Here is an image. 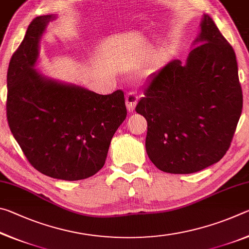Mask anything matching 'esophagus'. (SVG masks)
Returning a JSON list of instances; mask_svg holds the SVG:
<instances>
[{
	"instance_id": "1",
	"label": "esophagus",
	"mask_w": 249,
	"mask_h": 249,
	"mask_svg": "<svg viewBox=\"0 0 249 249\" xmlns=\"http://www.w3.org/2000/svg\"><path fill=\"white\" fill-rule=\"evenodd\" d=\"M138 101V96L135 92H129V93L126 94L125 98V103H126V107H127L128 112H133L135 107H136V103Z\"/></svg>"
}]
</instances>
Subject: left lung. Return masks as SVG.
<instances>
[{
	"label": "left lung",
	"mask_w": 249,
	"mask_h": 249,
	"mask_svg": "<svg viewBox=\"0 0 249 249\" xmlns=\"http://www.w3.org/2000/svg\"><path fill=\"white\" fill-rule=\"evenodd\" d=\"M185 64L156 71L136 112L147 121L146 151L159 170L193 174L223 158L243 108L234 49L204 14Z\"/></svg>",
	"instance_id": "8db88e82"
}]
</instances>
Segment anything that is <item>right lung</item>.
Listing matches in <instances>:
<instances>
[{
	"label": "right lung",
	"mask_w": 249,
	"mask_h": 249,
	"mask_svg": "<svg viewBox=\"0 0 249 249\" xmlns=\"http://www.w3.org/2000/svg\"><path fill=\"white\" fill-rule=\"evenodd\" d=\"M57 15L37 16L7 70L6 115L31 165L54 179L75 181L105 163L116 129L126 119L123 91L102 95L49 78L35 69L39 45Z\"/></svg>",
	"instance_id": "1"
}]
</instances>
